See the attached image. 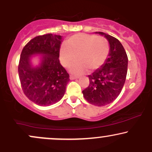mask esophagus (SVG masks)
Masks as SVG:
<instances>
[{"label":"esophagus","instance_id":"esophagus-1","mask_svg":"<svg viewBox=\"0 0 152 152\" xmlns=\"http://www.w3.org/2000/svg\"><path fill=\"white\" fill-rule=\"evenodd\" d=\"M70 79L71 80H74V79H76V78H78V77H77V76H72V75H71L70 76Z\"/></svg>","mask_w":152,"mask_h":152}]
</instances>
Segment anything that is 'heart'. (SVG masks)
<instances>
[{
  "label": "heart",
  "mask_w": 152,
  "mask_h": 152,
  "mask_svg": "<svg viewBox=\"0 0 152 152\" xmlns=\"http://www.w3.org/2000/svg\"><path fill=\"white\" fill-rule=\"evenodd\" d=\"M110 51L109 43L106 38L94 34L79 33L71 36L66 45L61 47L60 61L64 67L72 64L70 71L75 75H81L88 69L96 71L105 64Z\"/></svg>",
  "instance_id": "obj_1"
}]
</instances>
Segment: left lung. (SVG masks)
Listing matches in <instances>:
<instances>
[{
    "mask_svg": "<svg viewBox=\"0 0 152 152\" xmlns=\"http://www.w3.org/2000/svg\"><path fill=\"white\" fill-rule=\"evenodd\" d=\"M99 34L109 41V58L102 68L88 75L89 85L82 93L88 103L102 106L114 102L121 93L126 81L128 57L117 38L103 32Z\"/></svg>",
    "mask_w": 152,
    "mask_h": 152,
    "instance_id": "left-lung-1",
    "label": "left lung"
}]
</instances>
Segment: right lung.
Returning a JSON list of instances; mask_svg holds the SVG:
<instances>
[{
  "instance_id": "obj_1",
  "label": "right lung",
  "mask_w": 152,
  "mask_h": 152,
  "mask_svg": "<svg viewBox=\"0 0 152 152\" xmlns=\"http://www.w3.org/2000/svg\"><path fill=\"white\" fill-rule=\"evenodd\" d=\"M61 42V36L47 34L31 39L22 50L18 68L20 85L26 97L37 105H51L65 94L69 74L58 59ZM34 54L43 55L36 67L30 62Z\"/></svg>"
}]
</instances>
